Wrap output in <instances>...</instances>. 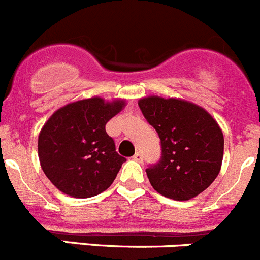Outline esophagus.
Returning a JSON list of instances; mask_svg holds the SVG:
<instances>
[{"mask_svg": "<svg viewBox=\"0 0 260 260\" xmlns=\"http://www.w3.org/2000/svg\"><path fill=\"white\" fill-rule=\"evenodd\" d=\"M132 159H133V160H136V162L141 163V162H142V159H144V158H142V154H141V153H136L135 155L132 156Z\"/></svg>", "mask_w": 260, "mask_h": 260, "instance_id": "34e87169", "label": "esophagus"}]
</instances>
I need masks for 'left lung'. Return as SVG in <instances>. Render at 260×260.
I'll return each instance as SVG.
<instances>
[{
	"mask_svg": "<svg viewBox=\"0 0 260 260\" xmlns=\"http://www.w3.org/2000/svg\"><path fill=\"white\" fill-rule=\"evenodd\" d=\"M139 106L162 145L160 162L146 170L151 186L175 201L197 197L220 172V125L202 106L182 98L146 95L140 98Z\"/></svg>",
	"mask_w": 260,
	"mask_h": 260,
	"instance_id": "left-lung-1",
	"label": "left lung"
}]
</instances>
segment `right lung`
<instances>
[{
	"label": "right lung",
	"mask_w": 260,
	"mask_h": 260,
	"mask_svg": "<svg viewBox=\"0 0 260 260\" xmlns=\"http://www.w3.org/2000/svg\"><path fill=\"white\" fill-rule=\"evenodd\" d=\"M127 106V100L84 98L51 114L39 133L37 154L50 182L63 194L89 198L115 180L124 156L115 151L106 123Z\"/></svg>",
	"instance_id": "right-lung-1"
}]
</instances>
